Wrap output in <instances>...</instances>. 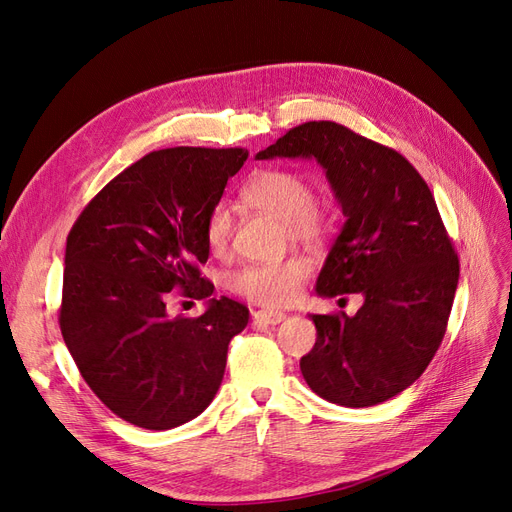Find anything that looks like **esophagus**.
Wrapping results in <instances>:
<instances>
[{
  "label": "esophagus",
  "instance_id": "esophagus-1",
  "mask_svg": "<svg viewBox=\"0 0 512 512\" xmlns=\"http://www.w3.org/2000/svg\"><path fill=\"white\" fill-rule=\"evenodd\" d=\"M284 318V312H273V309H258V312H254V320L265 324H280Z\"/></svg>",
  "mask_w": 512,
  "mask_h": 512
}]
</instances>
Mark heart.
I'll use <instances>...</instances> for the list:
<instances>
[{
	"instance_id": "b5f03b06",
	"label": "heart",
	"mask_w": 512,
	"mask_h": 512,
	"mask_svg": "<svg viewBox=\"0 0 512 512\" xmlns=\"http://www.w3.org/2000/svg\"><path fill=\"white\" fill-rule=\"evenodd\" d=\"M243 200L252 209L271 213L286 222L292 239L314 243L331 228V211L316 203L314 188L307 177L286 168H267L245 183ZM232 215L226 205H215L205 224V237L211 252L224 254L232 239ZM312 265L301 256L275 262H256L232 273L230 288L241 297L260 305H286L307 280Z\"/></svg>"
}]
</instances>
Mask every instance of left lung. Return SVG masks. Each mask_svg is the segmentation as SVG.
I'll use <instances>...</instances> for the list:
<instances>
[{
  "mask_svg": "<svg viewBox=\"0 0 512 512\" xmlns=\"http://www.w3.org/2000/svg\"><path fill=\"white\" fill-rule=\"evenodd\" d=\"M273 158H314L324 168L346 222L316 292L365 299L354 316H309L318 337L301 374L331 404H382L421 378L451 316L459 258L436 200L401 153L335 121L301 123L256 153Z\"/></svg>",
  "mask_w": 512,
  "mask_h": 512,
  "instance_id": "left-lung-1",
  "label": "left lung"
}]
</instances>
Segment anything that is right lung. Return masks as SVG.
<instances>
[{"instance_id":"right-lung-1","label":"right lung","mask_w":512,"mask_h":512,"mask_svg":"<svg viewBox=\"0 0 512 512\" xmlns=\"http://www.w3.org/2000/svg\"><path fill=\"white\" fill-rule=\"evenodd\" d=\"M245 149L151 151L91 198L66 243L59 327L102 404L136 427L192 421L218 393L230 339L250 309L211 299L200 275L205 224ZM209 298L203 317L170 319L167 292Z\"/></svg>"}]
</instances>
